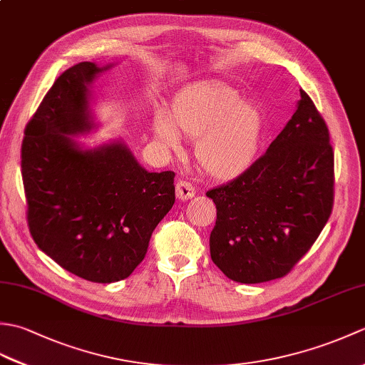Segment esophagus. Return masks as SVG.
<instances>
[{
    "instance_id": "obj_1",
    "label": "esophagus",
    "mask_w": 365,
    "mask_h": 365,
    "mask_svg": "<svg viewBox=\"0 0 365 365\" xmlns=\"http://www.w3.org/2000/svg\"><path fill=\"white\" fill-rule=\"evenodd\" d=\"M175 195L180 200H188L196 195V188L187 180H178L175 185Z\"/></svg>"
}]
</instances>
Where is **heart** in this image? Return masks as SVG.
Instances as JSON below:
<instances>
[{
    "label": "heart",
    "mask_w": 365,
    "mask_h": 365,
    "mask_svg": "<svg viewBox=\"0 0 365 365\" xmlns=\"http://www.w3.org/2000/svg\"><path fill=\"white\" fill-rule=\"evenodd\" d=\"M262 113L230 86L199 91L175 103L170 118L157 113L153 135L166 152H180L182 138L196 141V158L205 173L230 180L246 173L257 157Z\"/></svg>",
    "instance_id": "heart-1"
}]
</instances>
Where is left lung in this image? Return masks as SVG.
Masks as SVG:
<instances>
[{"label":"left lung","instance_id":"1","mask_svg":"<svg viewBox=\"0 0 365 365\" xmlns=\"http://www.w3.org/2000/svg\"><path fill=\"white\" fill-rule=\"evenodd\" d=\"M297 111L252 166L207 196L216 205L215 265L235 282L289 274L319 238L334 204L329 130L304 91Z\"/></svg>","mask_w":365,"mask_h":365}]
</instances>
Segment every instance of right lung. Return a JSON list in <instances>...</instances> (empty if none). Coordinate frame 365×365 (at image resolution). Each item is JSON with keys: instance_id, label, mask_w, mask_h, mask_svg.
Segmentation results:
<instances>
[{"instance_id": "add662e5", "label": "right lung", "mask_w": 365, "mask_h": 365, "mask_svg": "<svg viewBox=\"0 0 365 365\" xmlns=\"http://www.w3.org/2000/svg\"><path fill=\"white\" fill-rule=\"evenodd\" d=\"M113 66L80 63L54 81L25 128L21 177L38 250L91 282L128 277L175 202L173 170L149 173L122 141L86 149L91 83Z\"/></svg>"}]
</instances>
